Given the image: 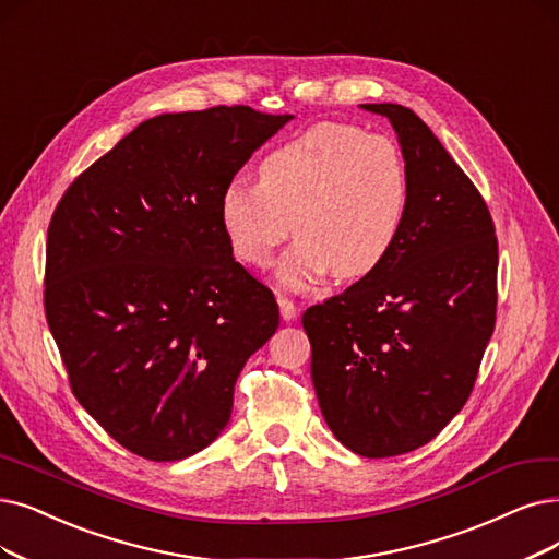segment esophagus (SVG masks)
<instances>
[{
    "label": "esophagus",
    "instance_id": "34e87169",
    "mask_svg": "<svg viewBox=\"0 0 559 559\" xmlns=\"http://www.w3.org/2000/svg\"><path fill=\"white\" fill-rule=\"evenodd\" d=\"M277 302H280V314H282V319H284V321H294V319L298 317V309H296L294 300H288V298L280 296V298H277Z\"/></svg>",
    "mask_w": 559,
    "mask_h": 559
}]
</instances>
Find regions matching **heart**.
Masks as SVG:
<instances>
[{
  "mask_svg": "<svg viewBox=\"0 0 559 559\" xmlns=\"http://www.w3.org/2000/svg\"><path fill=\"white\" fill-rule=\"evenodd\" d=\"M408 211L404 155L388 135L337 121L307 128L265 153L259 183H227L219 222L234 254L267 267L280 245L300 238L280 263V280L305 288L332 271L362 277L399 240Z\"/></svg>",
  "mask_w": 559,
  "mask_h": 559,
  "instance_id": "heart-1",
  "label": "heart"
}]
</instances>
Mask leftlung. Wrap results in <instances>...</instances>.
<instances>
[{"label": "left lung", "mask_w": 559, "mask_h": 559, "mask_svg": "<svg viewBox=\"0 0 559 559\" xmlns=\"http://www.w3.org/2000/svg\"><path fill=\"white\" fill-rule=\"evenodd\" d=\"M390 119L408 171V211L388 259L302 314L311 383L344 448L367 459L433 440L471 396L496 328L498 238L471 178L413 109Z\"/></svg>", "instance_id": "1"}]
</instances>
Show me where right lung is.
I'll use <instances>...</instances> for the list:
<instances>
[{"instance_id": "add662e5", "label": "right lung", "mask_w": 559, "mask_h": 559, "mask_svg": "<svg viewBox=\"0 0 559 559\" xmlns=\"http://www.w3.org/2000/svg\"><path fill=\"white\" fill-rule=\"evenodd\" d=\"M248 105L140 123L63 192L46 245V319L75 399L132 454L181 461L227 427L271 288L234 259L219 197L292 121Z\"/></svg>"}]
</instances>
